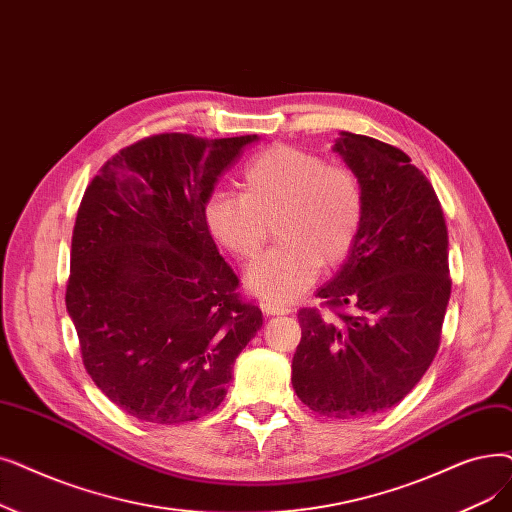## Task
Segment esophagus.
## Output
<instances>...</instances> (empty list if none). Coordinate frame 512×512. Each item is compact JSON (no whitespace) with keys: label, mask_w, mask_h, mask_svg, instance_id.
<instances>
[{"label":"esophagus","mask_w":512,"mask_h":512,"mask_svg":"<svg viewBox=\"0 0 512 512\" xmlns=\"http://www.w3.org/2000/svg\"><path fill=\"white\" fill-rule=\"evenodd\" d=\"M261 309L265 311V314H272V316H286V314H291V307L282 305V303H272V301H263V303H261Z\"/></svg>","instance_id":"34e87169"}]
</instances>
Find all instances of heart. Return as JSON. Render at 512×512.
<instances>
[{
	"label": "heart",
	"instance_id": "obj_1",
	"mask_svg": "<svg viewBox=\"0 0 512 512\" xmlns=\"http://www.w3.org/2000/svg\"><path fill=\"white\" fill-rule=\"evenodd\" d=\"M203 217L238 261H253L274 226L280 244L249 270L247 286L263 301L286 303L316 282L320 265L337 268L351 255L364 226V190L347 165L276 144L242 169L240 194L211 192Z\"/></svg>",
	"mask_w": 512,
	"mask_h": 512
}]
</instances>
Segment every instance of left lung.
<instances>
[{
  "label": "left lung",
  "instance_id": "left-lung-1",
  "mask_svg": "<svg viewBox=\"0 0 512 512\" xmlns=\"http://www.w3.org/2000/svg\"><path fill=\"white\" fill-rule=\"evenodd\" d=\"M339 152L364 190V226L320 307L299 309L293 389L328 418L393 408L439 349L450 301L448 228L439 198L391 144L341 131Z\"/></svg>",
  "mask_w": 512,
  "mask_h": 512
}]
</instances>
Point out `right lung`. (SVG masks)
<instances>
[{
  "label": "right lung",
  "instance_id": "1",
  "mask_svg": "<svg viewBox=\"0 0 512 512\" xmlns=\"http://www.w3.org/2000/svg\"><path fill=\"white\" fill-rule=\"evenodd\" d=\"M255 140L157 133L85 188L66 309L87 374L133 418L180 425L213 412L263 324L203 217L217 177Z\"/></svg>",
  "mask_w": 512,
  "mask_h": 512
}]
</instances>
